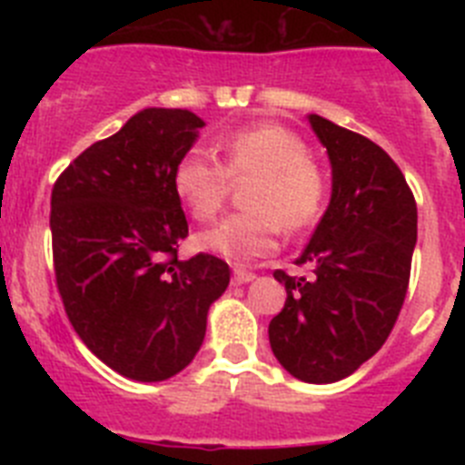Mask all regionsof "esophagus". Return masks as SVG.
<instances>
[{"instance_id":"esophagus-1","label":"esophagus","mask_w":465,"mask_h":465,"mask_svg":"<svg viewBox=\"0 0 465 465\" xmlns=\"http://www.w3.org/2000/svg\"><path fill=\"white\" fill-rule=\"evenodd\" d=\"M253 279H256V274H253L252 270L240 268V265L232 270V282H235V283H249V282H253Z\"/></svg>"}]
</instances>
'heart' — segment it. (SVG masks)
I'll use <instances>...</instances> for the list:
<instances>
[{"instance_id": "1", "label": "heart", "mask_w": 465, "mask_h": 465, "mask_svg": "<svg viewBox=\"0 0 465 465\" xmlns=\"http://www.w3.org/2000/svg\"><path fill=\"white\" fill-rule=\"evenodd\" d=\"M223 163L203 151H188L174 167L172 186L195 221L213 219L232 182L253 179L244 204L252 212L232 213L197 235L204 252L230 261H253L274 249L279 225L298 232L314 223L326 204L328 183L310 160L307 143L277 123L237 130L221 146Z\"/></svg>"}]
</instances>
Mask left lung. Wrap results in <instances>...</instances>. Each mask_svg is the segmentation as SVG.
<instances>
[{"instance_id": "left-lung-1", "label": "left lung", "mask_w": 465, "mask_h": 465, "mask_svg": "<svg viewBox=\"0 0 465 465\" xmlns=\"http://www.w3.org/2000/svg\"><path fill=\"white\" fill-rule=\"evenodd\" d=\"M310 123L331 158V204L295 258L312 277L274 272L286 302L268 332L291 375L331 384L359 371L396 326L417 242V203L381 146L316 114Z\"/></svg>"}]
</instances>
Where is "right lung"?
<instances>
[{"label":"right lung","instance_id":"right-lung-1","mask_svg":"<svg viewBox=\"0 0 465 465\" xmlns=\"http://www.w3.org/2000/svg\"><path fill=\"white\" fill-rule=\"evenodd\" d=\"M203 118L143 109L57 176L51 195L55 282L74 331L127 380L182 372L204 340L207 312L230 282L212 253L179 261L188 237L176 163Z\"/></svg>","mask_w":465,"mask_h":465}]
</instances>
